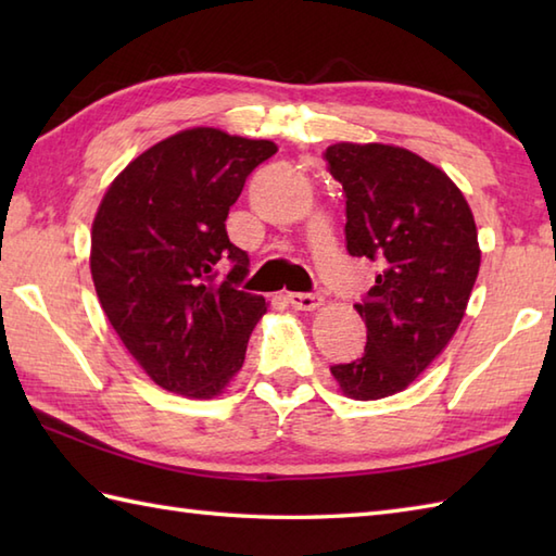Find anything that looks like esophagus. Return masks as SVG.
Instances as JSON below:
<instances>
[{
    "mask_svg": "<svg viewBox=\"0 0 556 556\" xmlns=\"http://www.w3.org/2000/svg\"><path fill=\"white\" fill-rule=\"evenodd\" d=\"M289 303L299 311H315L323 305V296L315 291H296V293H289Z\"/></svg>",
    "mask_w": 556,
    "mask_h": 556,
    "instance_id": "obj_1",
    "label": "esophagus"
}]
</instances>
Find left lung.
<instances>
[{"label": "left lung", "mask_w": 556, "mask_h": 556, "mask_svg": "<svg viewBox=\"0 0 556 556\" xmlns=\"http://www.w3.org/2000/svg\"><path fill=\"white\" fill-rule=\"evenodd\" d=\"M323 157L344 188L349 255L377 265L356 303L368 327L363 356L329 370L346 396L384 399L416 380L464 320L480 269L473 212L410 150L337 143Z\"/></svg>", "instance_id": "1"}]
</instances>
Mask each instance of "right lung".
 I'll list each match as a JSON object with an SVG mask.
<instances>
[{
	"label": "right lung",
	"mask_w": 556,
	"mask_h": 556,
	"mask_svg": "<svg viewBox=\"0 0 556 556\" xmlns=\"http://www.w3.org/2000/svg\"><path fill=\"white\" fill-rule=\"evenodd\" d=\"M275 152L269 140L188 128L136 157L102 198L90 236L98 299L128 353L169 392L210 399L241 370L267 305L239 289L251 260L224 222Z\"/></svg>",
	"instance_id": "1"
}]
</instances>
